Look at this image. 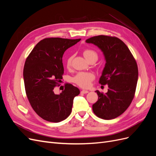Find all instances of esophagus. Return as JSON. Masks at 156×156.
Returning <instances> with one entry per match:
<instances>
[{
  "label": "esophagus",
  "instance_id": "34e87169",
  "mask_svg": "<svg viewBox=\"0 0 156 156\" xmlns=\"http://www.w3.org/2000/svg\"><path fill=\"white\" fill-rule=\"evenodd\" d=\"M88 92V91L86 90H82L81 91V94H87Z\"/></svg>",
  "mask_w": 156,
  "mask_h": 156
}]
</instances>
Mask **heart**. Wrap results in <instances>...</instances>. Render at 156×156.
<instances>
[{
	"label": "heart",
	"instance_id": "heart-1",
	"mask_svg": "<svg viewBox=\"0 0 156 156\" xmlns=\"http://www.w3.org/2000/svg\"><path fill=\"white\" fill-rule=\"evenodd\" d=\"M83 55L88 61L91 60L98 59V54L95 51L92 49H87L83 51ZM72 56H69L66 60V66L69 68L72 64ZM94 77V74L92 72H79L72 79V81L78 86L82 88H87L90 86L91 82L93 81Z\"/></svg>",
	"mask_w": 156,
	"mask_h": 156
}]
</instances>
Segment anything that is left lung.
I'll use <instances>...</instances> for the list:
<instances>
[{
	"label": "left lung",
	"mask_w": 156,
	"mask_h": 156,
	"mask_svg": "<svg viewBox=\"0 0 156 156\" xmlns=\"http://www.w3.org/2000/svg\"><path fill=\"white\" fill-rule=\"evenodd\" d=\"M86 42L98 46L106 60L99 83L107 84L108 89L105 94L96 91L98 100L92 105L93 112L100 119H114L125 112L134 98L137 64L127 46L116 37L100 35Z\"/></svg>",
	"instance_id": "1"
}]
</instances>
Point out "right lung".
Returning <instances> with one entry per match:
<instances>
[{
    "label": "right lung",
    "mask_w": 156,
    "mask_h": 156,
    "mask_svg": "<svg viewBox=\"0 0 156 156\" xmlns=\"http://www.w3.org/2000/svg\"><path fill=\"white\" fill-rule=\"evenodd\" d=\"M80 40L45 38L26 59L23 78L27 96L36 114L45 120L59 122L72 112L73 98L80 93L79 88L67 83L59 94L54 93V88L62 79L64 52Z\"/></svg>",
    "instance_id": "add662e5"
}]
</instances>
